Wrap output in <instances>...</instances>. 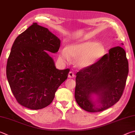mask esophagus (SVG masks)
I'll return each mask as SVG.
<instances>
[{
    "instance_id": "obj_1",
    "label": "esophagus",
    "mask_w": 135,
    "mask_h": 135,
    "mask_svg": "<svg viewBox=\"0 0 135 135\" xmlns=\"http://www.w3.org/2000/svg\"><path fill=\"white\" fill-rule=\"evenodd\" d=\"M75 77V75L74 74V73L72 72V71H70L68 73V77L70 78H74Z\"/></svg>"
}]
</instances>
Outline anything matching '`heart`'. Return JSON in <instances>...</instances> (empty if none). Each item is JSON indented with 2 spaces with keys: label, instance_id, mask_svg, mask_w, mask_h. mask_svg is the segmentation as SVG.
<instances>
[{
  "label": "heart",
  "instance_id": "obj_1",
  "mask_svg": "<svg viewBox=\"0 0 135 135\" xmlns=\"http://www.w3.org/2000/svg\"><path fill=\"white\" fill-rule=\"evenodd\" d=\"M105 54L104 46L92 40L77 41L70 44L67 49L63 48L60 57L64 60H75V64L81 69L89 68L99 61Z\"/></svg>",
  "mask_w": 135,
  "mask_h": 135
}]
</instances>
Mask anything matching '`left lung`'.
<instances>
[{
  "mask_svg": "<svg viewBox=\"0 0 135 135\" xmlns=\"http://www.w3.org/2000/svg\"><path fill=\"white\" fill-rule=\"evenodd\" d=\"M128 73L125 51L121 46L111 48L94 65L77 73V104L89 112L103 111L113 106L123 94Z\"/></svg>",
  "mask_w": 135,
  "mask_h": 135,
  "instance_id": "1",
  "label": "left lung"
}]
</instances>
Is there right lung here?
Listing matches in <instances>:
<instances>
[{
  "instance_id": "right-lung-1",
  "label": "right lung",
  "mask_w": 135,
  "mask_h": 135,
  "mask_svg": "<svg viewBox=\"0 0 135 135\" xmlns=\"http://www.w3.org/2000/svg\"><path fill=\"white\" fill-rule=\"evenodd\" d=\"M61 41L48 28L33 23L16 38L6 65L11 91L19 104L32 110L52 103L70 69L56 68L48 52L57 53Z\"/></svg>"
}]
</instances>
